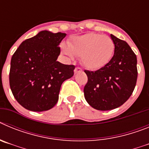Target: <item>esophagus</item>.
Here are the masks:
<instances>
[{
	"label": "esophagus",
	"instance_id": "1",
	"mask_svg": "<svg viewBox=\"0 0 149 149\" xmlns=\"http://www.w3.org/2000/svg\"><path fill=\"white\" fill-rule=\"evenodd\" d=\"M82 72V69H81L80 67H76V68H74V74H77L78 72Z\"/></svg>",
	"mask_w": 149,
	"mask_h": 149
}]
</instances>
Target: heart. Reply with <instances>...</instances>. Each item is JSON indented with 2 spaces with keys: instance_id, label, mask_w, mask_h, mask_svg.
<instances>
[{
  "instance_id": "1",
  "label": "heart",
  "mask_w": 149,
  "mask_h": 149,
  "mask_svg": "<svg viewBox=\"0 0 149 149\" xmlns=\"http://www.w3.org/2000/svg\"><path fill=\"white\" fill-rule=\"evenodd\" d=\"M60 48L69 60L81 56L84 66L89 70H98L107 65L115 51L113 40L109 36L89 33L72 38L67 43H62Z\"/></svg>"
}]
</instances>
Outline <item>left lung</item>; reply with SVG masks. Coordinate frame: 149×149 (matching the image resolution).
<instances>
[{
  "label": "left lung",
  "mask_w": 149,
  "mask_h": 149,
  "mask_svg": "<svg viewBox=\"0 0 149 149\" xmlns=\"http://www.w3.org/2000/svg\"><path fill=\"white\" fill-rule=\"evenodd\" d=\"M115 44L113 58L95 72L85 70L88 77L84 97L92 107L110 110L123 104L132 95L137 79L136 56L125 41L113 34Z\"/></svg>",
  "instance_id": "1"
}]
</instances>
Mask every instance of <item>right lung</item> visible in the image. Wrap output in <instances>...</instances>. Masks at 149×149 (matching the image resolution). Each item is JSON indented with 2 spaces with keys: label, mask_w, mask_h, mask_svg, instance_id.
Wrapping results in <instances>:
<instances>
[{
  "label": "right lung",
  "mask_w": 149,
  "mask_h": 149,
  "mask_svg": "<svg viewBox=\"0 0 149 149\" xmlns=\"http://www.w3.org/2000/svg\"><path fill=\"white\" fill-rule=\"evenodd\" d=\"M66 34L48 30L26 39L13 55L10 86L13 95L23 107L35 112L55 106L61 85L74 75L73 65L56 61L59 45Z\"/></svg>",
  "instance_id": "obj_1"
}]
</instances>
